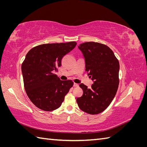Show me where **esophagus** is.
<instances>
[{
    "instance_id": "1",
    "label": "esophagus",
    "mask_w": 147,
    "mask_h": 147,
    "mask_svg": "<svg viewBox=\"0 0 147 147\" xmlns=\"http://www.w3.org/2000/svg\"><path fill=\"white\" fill-rule=\"evenodd\" d=\"M74 87H78V84L77 83H74Z\"/></svg>"
}]
</instances>
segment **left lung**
<instances>
[{"label": "left lung", "mask_w": 147, "mask_h": 147, "mask_svg": "<svg viewBox=\"0 0 147 147\" xmlns=\"http://www.w3.org/2000/svg\"><path fill=\"white\" fill-rule=\"evenodd\" d=\"M78 48L83 53L86 71L93 84L90 89L80 84L83 94L77 99V102L83 112L98 114L108 107L116 95L119 84V61L113 51L104 44L85 42Z\"/></svg>", "instance_id": "1"}]
</instances>
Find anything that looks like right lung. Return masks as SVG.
Wrapping results in <instances>:
<instances>
[{
    "instance_id": "1",
    "label": "right lung",
    "mask_w": 147,
    "mask_h": 147,
    "mask_svg": "<svg viewBox=\"0 0 147 147\" xmlns=\"http://www.w3.org/2000/svg\"><path fill=\"white\" fill-rule=\"evenodd\" d=\"M76 45L75 42L43 44L26 55L21 65L24 88L30 101L38 109H58L73 86L72 80H61L54 72L58 70L63 57Z\"/></svg>"
}]
</instances>
